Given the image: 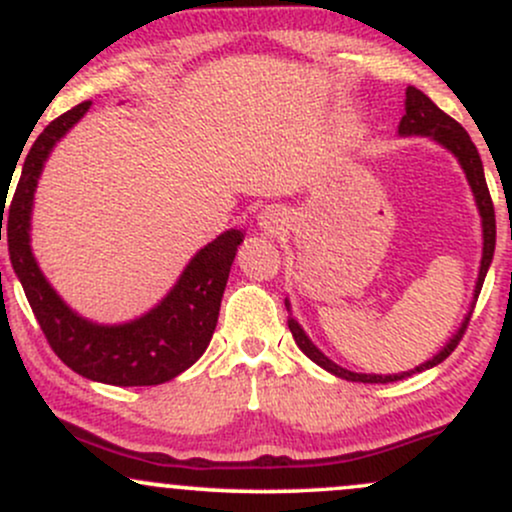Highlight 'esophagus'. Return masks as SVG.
<instances>
[{"mask_svg":"<svg viewBox=\"0 0 512 512\" xmlns=\"http://www.w3.org/2000/svg\"><path fill=\"white\" fill-rule=\"evenodd\" d=\"M281 223H284V214H281L279 209L269 207V209H264L262 214H260V226L267 233H274L276 228H281Z\"/></svg>","mask_w":512,"mask_h":512,"instance_id":"obj_1","label":"esophagus"}]
</instances>
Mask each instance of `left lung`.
Listing matches in <instances>:
<instances>
[{
    "label": "left lung",
    "instance_id": "obj_1",
    "mask_svg": "<svg viewBox=\"0 0 512 512\" xmlns=\"http://www.w3.org/2000/svg\"><path fill=\"white\" fill-rule=\"evenodd\" d=\"M404 110H407V113H404L402 120H399V134H402V137H433L438 144H443L445 149H448L450 154H455L457 161H460L464 175H467L469 180V187H472L474 192V199H477V207L481 214V228H484V252H481L479 279H477V289H474V303H477L481 286H484L486 272H489V264L493 260V250H496V214H493V202L489 195V185H486V178H484V166H481L479 151L477 146L472 144V139H469V134L464 132L460 122L452 120L448 113H443V110H440L424 91H419V88L407 86ZM474 303H472V310H474ZM286 310H289V301H286ZM472 310H469L467 317H464L462 327L457 330L455 337H452L450 342L431 358V361L421 363V366H416L414 370H407V373H395V375H373V373H354V370H346L322 354V351L310 342L308 334L303 332V327L298 325L293 317H289V330L293 334V339H296L298 349H301L310 361H315L320 368L330 370V373L337 375V378L351 380V383H397V380H404L409 378V375L421 373V370H428L438 366V363H443L445 358L455 351V346L460 344L462 334L469 325V317H472Z\"/></svg>",
    "mask_w": 512,
    "mask_h": 512
}]
</instances>
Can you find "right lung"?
<instances>
[{
  "label": "right lung",
  "mask_w": 512,
  "mask_h": 512,
  "mask_svg": "<svg viewBox=\"0 0 512 512\" xmlns=\"http://www.w3.org/2000/svg\"><path fill=\"white\" fill-rule=\"evenodd\" d=\"M91 101L52 120L40 132L21 163V178L7 211L9 195H0V240L7 216V243L14 272L19 276L35 320L62 363L88 380L120 387L161 385L187 370L204 354L219 320L221 296L243 231L221 233L192 257L173 291L154 310L125 325H96L76 315L48 284L31 252V209L43 163L52 146L72 129ZM28 142V139H26ZM26 146V144H23ZM23 151V149H21ZM21 158V154H19ZM19 163V161H16ZM16 170V166H14ZM14 175V173H11Z\"/></svg>",
  "instance_id": "1"
}]
</instances>
